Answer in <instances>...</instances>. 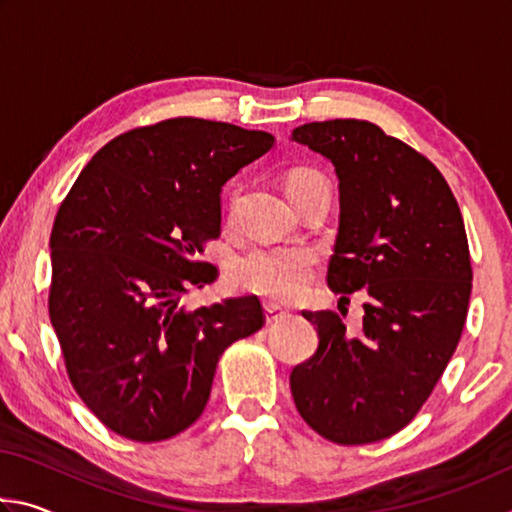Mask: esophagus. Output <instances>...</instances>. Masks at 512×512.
Instances as JSON below:
<instances>
[{
    "instance_id": "esophagus-1",
    "label": "esophagus",
    "mask_w": 512,
    "mask_h": 512,
    "mask_svg": "<svg viewBox=\"0 0 512 512\" xmlns=\"http://www.w3.org/2000/svg\"><path fill=\"white\" fill-rule=\"evenodd\" d=\"M264 314H266V323H277V320H282L287 316V311H284L280 305H273V302H266L264 305Z\"/></svg>"
}]
</instances>
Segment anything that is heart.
I'll return each instance as SVG.
<instances>
[{
    "instance_id": "heart-1",
    "label": "heart",
    "mask_w": 512,
    "mask_h": 512,
    "mask_svg": "<svg viewBox=\"0 0 512 512\" xmlns=\"http://www.w3.org/2000/svg\"><path fill=\"white\" fill-rule=\"evenodd\" d=\"M325 180L318 171L293 169L287 178V192ZM237 194H228V210H235ZM316 255L309 248H280V250H255L244 257L237 266V280L241 287L273 300H291L305 289Z\"/></svg>"
}]
</instances>
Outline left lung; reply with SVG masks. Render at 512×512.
<instances>
[{"instance_id": "obj_1", "label": "left lung", "mask_w": 512, "mask_h": 512, "mask_svg": "<svg viewBox=\"0 0 512 512\" xmlns=\"http://www.w3.org/2000/svg\"><path fill=\"white\" fill-rule=\"evenodd\" d=\"M291 140L339 178L329 289L366 296L354 334L334 311H302L318 350L291 372L293 402L332 443H377L415 418L461 339L472 291L463 216L443 173L370 121H311Z\"/></svg>"}]
</instances>
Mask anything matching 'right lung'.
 <instances>
[{
  "label": "right lung",
  "instance_id": "obj_1",
  "mask_svg": "<svg viewBox=\"0 0 512 512\" xmlns=\"http://www.w3.org/2000/svg\"><path fill=\"white\" fill-rule=\"evenodd\" d=\"M275 137L178 117L94 153L51 230L49 318L67 375L110 431L158 443L201 418L223 350L264 325L257 296L185 309L216 280L221 189Z\"/></svg>",
  "mask_w": 512,
  "mask_h": 512
}]
</instances>
